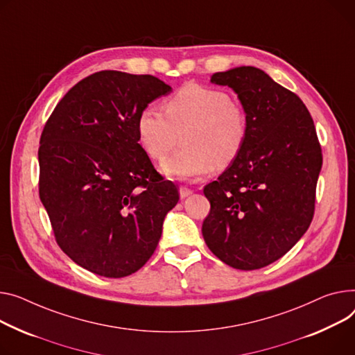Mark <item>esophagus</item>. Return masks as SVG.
<instances>
[{
	"mask_svg": "<svg viewBox=\"0 0 355 355\" xmlns=\"http://www.w3.org/2000/svg\"><path fill=\"white\" fill-rule=\"evenodd\" d=\"M191 194H193V190H191V188L184 187V185H181V187H180V197H181V198H185V197L191 196Z\"/></svg>",
	"mask_w": 355,
	"mask_h": 355,
	"instance_id": "esophagus-1",
	"label": "esophagus"
}]
</instances>
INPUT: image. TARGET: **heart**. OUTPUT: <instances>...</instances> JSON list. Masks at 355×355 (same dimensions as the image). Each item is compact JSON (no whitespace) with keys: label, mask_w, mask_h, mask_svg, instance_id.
Instances as JSON below:
<instances>
[{"label":"heart","mask_w":355,"mask_h":355,"mask_svg":"<svg viewBox=\"0 0 355 355\" xmlns=\"http://www.w3.org/2000/svg\"><path fill=\"white\" fill-rule=\"evenodd\" d=\"M162 111L147 107L137 116L138 143L154 161H162L178 144L182 148L161 164L165 175L191 178L212 167L225 170L239 158L247 139V115L228 92L187 84L162 103Z\"/></svg>","instance_id":"obj_1"}]
</instances>
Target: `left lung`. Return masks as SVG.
<instances>
[{
    "instance_id": "1",
    "label": "left lung",
    "mask_w": 355,
    "mask_h": 355,
    "mask_svg": "<svg viewBox=\"0 0 355 355\" xmlns=\"http://www.w3.org/2000/svg\"><path fill=\"white\" fill-rule=\"evenodd\" d=\"M211 83L237 92L248 131L239 158L204 187L211 208L202 237L227 266L258 270L287 254L309 230L321 146L301 98L263 69L237 67L216 73Z\"/></svg>"
}]
</instances>
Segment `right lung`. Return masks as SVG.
<instances>
[{"label": "right lung", "instance_id": "obj_1", "mask_svg": "<svg viewBox=\"0 0 355 355\" xmlns=\"http://www.w3.org/2000/svg\"><path fill=\"white\" fill-rule=\"evenodd\" d=\"M168 92L153 76L98 71L71 88L44 125L41 202L60 248L94 274L121 278L143 267L180 200L135 128L138 114Z\"/></svg>", "mask_w": 355, "mask_h": 355}]
</instances>
